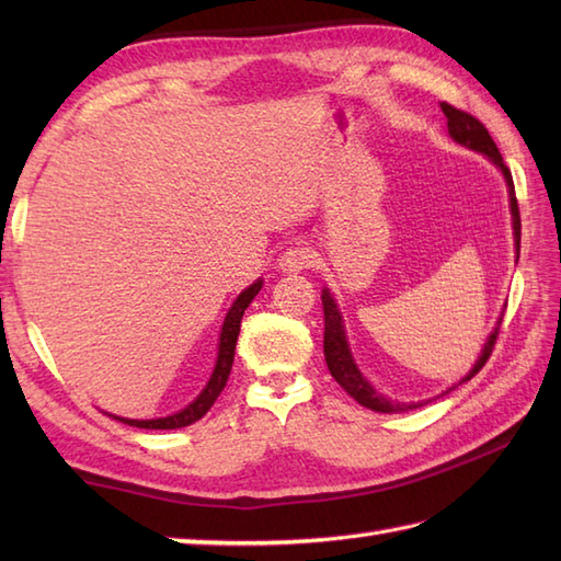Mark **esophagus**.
I'll return each mask as SVG.
<instances>
[{"mask_svg": "<svg viewBox=\"0 0 561 561\" xmlns=\"http://www.w3.org/2000/svg\"><path fill=\"white\" fill-rule=\"evenodd\" d=\"M316 253L308 245H291L279 255V270L282 272H301L313 267Z\"/></svg>", "mask_w": 561, "mask_h": 561, "instance_id": "esophagus-1", "label": "esophagus"}]
</instances>
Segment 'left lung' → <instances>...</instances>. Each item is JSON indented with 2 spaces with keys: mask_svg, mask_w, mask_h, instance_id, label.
I'll return each mask as SVG.
<instances>
[{
  "mask_svg": "<svg viewBox=\"0 0 561 561\" xmlns=\"http://www.w3.org/2000/svg\"><path fill=\"white\" fill-rule=\"evenodd\" d=\"M440 111L448 117V135L453 137V141H458V145L468 147L478 153H484L486 159H490L499 171L504 173V181H506V190H508V209H511V224H514V245H516V257H518V250H520V214H518V202H516V190H514V178H511V171L506 169V163L502 159V153H499L494 139L486 133V127L478 121V117H472L470 113H462L458 108H453L448 103H440ZM323 313H325V337H323V352H325V362L332 378L337 380V383L350 392V396L364 404V408L374 410V412H408V410H416L422 408L424 402H396V400H388L383 392H378L368 380L364 378V374L359 371V366H356L352 350H350V342H347V332H344V323H342V313L337 308V301L332 299L330 289H323ZM499 325H502V318H499L496 328L490 332V337H486L482 354L478 356V362L470 368L468 374H465L456 386L465 383V380H470L474 374L480 371V368L486 364V359L492 356L494 350V342L499 335ZM456 386H450L448 390H453ZM446 390V392H448Z\"/></svg>",
  "mask_w": 561,
  "mask_h": 561,
  "instance_id": "8db88e82",
  "label": "left lung"
}]
</instances>
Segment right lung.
<instances>
[{
  "label": "right lung",
  "mask_w": 561,
  "mask_h": 561,
  "mask_svg": "<svg viewBox=\"0 0 561 561\" xmlns=\"http://www.w3.org/2000/svg\"><path fill=\"white\" fill-rule=\"evenodd\" d=\"M260 289H262V279H255L248 289L238 294V299L229 308V313H226L224 325H221V335H219L217 364H214V371L207 380V386L202 388L199 396L193 402H190L187 408H183L181 412H175V414H169V416H159V420H127V416L111 414L113 420L129 424V426H137V428H183V426H190V424H195L197 420H202V416L209 412L211 404L217 402V398L221 396L226 380H229L231 366H233L236 340H238V332H241L243 313H245V308L250 306V301L255 299Z\"/></svg>",
  "instance_id": "add662e5"
}]
</instances>
